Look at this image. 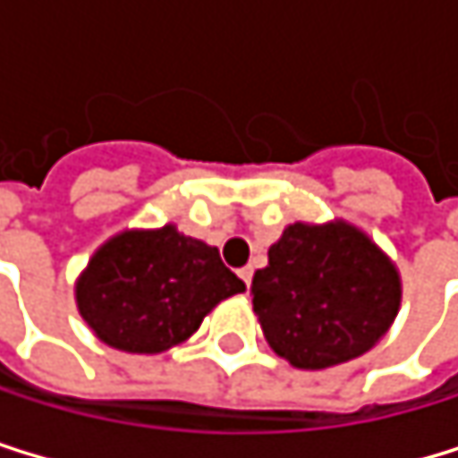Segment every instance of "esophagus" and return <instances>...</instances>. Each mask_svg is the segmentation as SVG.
Segmentation results:
<instances>
[{"instance_id":"34e87169","label":"esophagus","mask_w":458,"mask_h":458,"mask_svg":"<svg viewBox=\"0 0 458 458\" xmlns=\"http://www.w3.org/2000/svg\"><path fill=\"white\" fill-rule=\"evenodd\" d=\"M239 277H242V280H244V285L250 288V283H252V269H250V267H247V269H242V272H239Z\"/></svg>"}]
</instances>
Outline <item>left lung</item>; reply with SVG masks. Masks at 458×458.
<instances>
[{"instance_id":"8db88e82","label":"left lung","mask_w":458,"mask_h":458,"mask_svg":"<svg viewBox=\"0 0 458 458\" xmlns=\"http://www.w3.org/2000/svg\"><path fill=\"white\" fill-rule=\"evenodd\" d=\"M267 344L302 371L371 352L401 308V275L387 252L346 219L293 222L252 277Z\"/></svg>"}]
</instances>
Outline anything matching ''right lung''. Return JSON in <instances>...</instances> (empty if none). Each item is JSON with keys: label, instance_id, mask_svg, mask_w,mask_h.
<instances>
[{"label": "right lung", "instance_id": "1", "mask_svg": "<svg viewBox=\"0 0 458 458\" xmlns=\"http://www.w3.org/2000/svg\"><path fill=\"white\" fill-rule=\"evenodd\" d=\"M244 288L216 247L165 225L106 239L76 277L73 296L101 344L162 354L189 341L222 299Z\"/></svg>", "mask_w": 458, "mask_h": 458}]
</instances>
